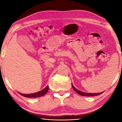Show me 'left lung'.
<instances>
[{
    "instance_id": "obj_1",
    "label": "left lung",
    "mask_w": 122,
    "mask_h": 122,
    "mask_svg": "<svg viewBox=\"0 0 122 122\" xmlns=\"http://www.w3.org/2000/svg\"><path fill=\"white\" fill-rule=\"evenodd\" d=\"M72 86L73 87V90L76 91L77 93H78V94L80 95H82V96H86V97H94V96H97V95H98L100 94H101L102 93H103V92H101V93H85L84 92H82V91H80L77 90L76 87H75L72 84Z\"/></svg>"
}]
</instances>
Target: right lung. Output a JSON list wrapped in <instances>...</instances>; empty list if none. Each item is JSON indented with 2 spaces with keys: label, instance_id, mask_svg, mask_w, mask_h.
<instances>
[{
  "label": "right lung",
  "instance_id": "1",
  "mask_svg": "<svg viewBox=\"0 0 122 122\" xmlns=\"http://www.w3.org/2000/svg\"><path fill=\"white\" fill-rule=\"evenodd\" d=\"M49 90V86H47L45 89L42 90L40 91V92H38L37 93H32V94H22L21 93H19V94L23 96V97H41L42 96L45 95Z\"/></svg>",
  "mask_w": 122,
  "mask_h": 122
}]
</instances>
